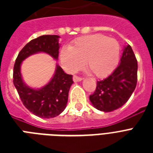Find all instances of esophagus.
I'll return each instance as SVG.
<instances>
[{"label": "esophagus", "instance_id": "34e87169", "mask_svg": "<svg viewBox=\"0 0 153 153\" xmlns=\"http://www.w3.org/2000/svg\"><path fill=\"white\" fill-rule=\"evenodd\" d=\"M73 80H74V82H80L82 80V79L81 77H79V76H76V75H74L73 76Z\"/></svg>", "mask_w": 153, "mask_h": 153}]
</instances>
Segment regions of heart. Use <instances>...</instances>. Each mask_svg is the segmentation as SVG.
I'll use <instances>...</instances> for the list:
<instances>
[{"label": "heart", "instance_id": "1", "mask_svg": "<svg viewBox=\"0 0 153 153\" xmlns=\"http://www.w3.org/2000/svg\"><path fill=\"white\" fill-rule=\"evenodd\" d=\"M120 45L115 39L102 34L85 36L75 39L60 52L62 67L70 73L86 67L98 78L108 76L118 64Z\"/></svg>", "mask_w": 153, "mask_h": 153}]
</instances>
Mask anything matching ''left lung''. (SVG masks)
<instances>
[{
  "instance_id": "1",
  "label": "left lung",
  "mask_w": 153,
  "mask_h": 153,
  "mask_svg": "<svg viewBox=\"0 0 153 153\" xmlns=\"http://www.w3.org/2000/svg\"><path fill=\"white\" fill-rule=\"evenodd\" d=\"M137 82V60L130 45L124 48L121 62L106 79L97 82L90 100L98 110L111 112L126 104Z\"/></svg>"
}]
</instances>
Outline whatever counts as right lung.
<instances>
[{
  "instance_id": "obj_1",
  "label": "right lung",
  "mask_w": 153,
  "mask_h": 153,
  "mask_svg": "<svg viewBox=\"0 0 153 153\" xmlns=\"http://www.w3.org/2000/svg\"><path fill=\"white\" fill-rule=\"evenodd\" d=\"M59 36L45 35L27 43L18 54L13 67V84L23 104L31 113L42 118L59 115L67 106L68 92L73 83L71 74H66L57 65L51 80L41 89H32L23 82L20 65L31 55L45 52L57 59L59 57Z\"/></svg>"
}]
</instances>
